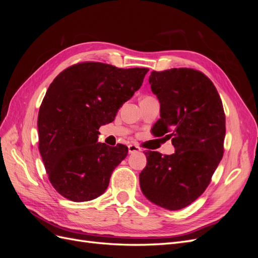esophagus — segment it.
I'll use <instances>...</instances> for the list:
<instances>
[{"label":"esophagus","instance_id":"esophagus-1","mask_svg":"<svg viewBox=\"0 0 258 258\" xmlns=\"http://www.w3.org/2000/svg\"><path fill=\"white\" fill-rule=\"evenodd\" d=\"M128 150H129V154H134V153H137V152H140L141 151V148H140L139 146L137 145H129L128 146Z\"/></svg>","mask_w":258,"mask_h":258}]
</instances>
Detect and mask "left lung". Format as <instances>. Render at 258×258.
I'll return each instance as SVG.
<instances>
[{
    "label": "left lung",
    "mask_w": 258,
    "mask_h": 258,
    "mask_svg": "<svg viewBox=\"0 0 258 258\" xmlns=\"http://www.w3.org/2000/svg\"><path fill=\"white\" fill-rule=\"evenodd\" d=\"M148 82L160 103V119L153 135L171 139L175 152L145 153L140 186L153 204L175 211L204 194L223 158V103L213 83L197 70L153 71Z\"/></svg>",
    "instance_id": "obj_1"
}]
</instances>
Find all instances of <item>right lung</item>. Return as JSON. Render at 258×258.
<instances>
[{
  "label": "right lung",
  "mask_w": 258,
  "mask_h": 258,
  "mask_svg": "<svg viewBox=\"0 0 258 258\" xmlns=\"http://www.w3.org/2000/svg\"><path fill=\"white\" fill-rule=\"evenodd\" d=\"M147 72L146 68L82 62L66 69L49 85L38 111V150L61 196L83 202L106 190L128 147L98 142V130L114 120Z\"/></svg>",
  "instance_id": "right-lung-1"
}]
</instances>
